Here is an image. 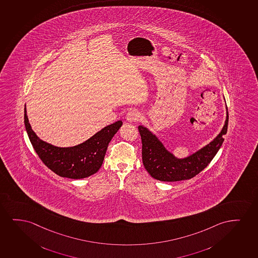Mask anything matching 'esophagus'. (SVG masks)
<instances>
[{"label":"esophagus","instance_id":"34e87169","mask_svg":"<svg viewBox=\"0 0 258 258\" xmlns=\"http://www.w3.org/2000/svg\"><path fill=\"white\" fill-rule=\"evenodd\" d=\"M141 117L142 116H141L140 112H138L136 109H133V110L130 111L127 113V115H126V120L128 122H135V121H138L140 120Z\"/></svg>","mask_w":258,"mask_h":258}]
</instances>
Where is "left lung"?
<instances>
[{"label":"left lung","instance_id":"8db88e82","mask_svg":"<svg viewBox=\"0 0 258 258\" xmlns=\"http://www.w3.org/2000/svg\"><path fill=\"white\" fill-rule=\"evenodd\" d=\"M224 126L217 137L209 144L188 157L178 158L168 151L164 144L148 127L138 126L142 138V156L144 167L151 177L164 182L190 179L208 166L223 144L228 124V107H226Z\"/></svg>","mask_w":258,"mask_h":258}]
</instances>
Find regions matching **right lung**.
Returning <instances> with one entry per match:
<instances>
[{"instance_id": "1", "label": "right lung", "mask_w": 258, "mask_h": 258, "mask_svg": "<svg viewBox=\"0 0 258 258\" xmlns=\"http://www.w3.org/2000/svg\"><path fill=\"white\" fill-rule=\"evenodd\" d=\"M24 124L34 150L47 167L63 177L80 179L96 173L103 163L108 144L122 125L115 121L73 147H57L41 140L32 131L24 107Z\"/></svg>"}]
</instances>
